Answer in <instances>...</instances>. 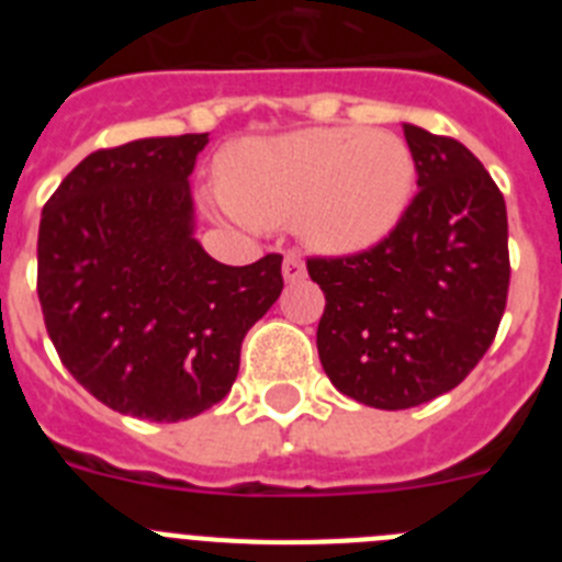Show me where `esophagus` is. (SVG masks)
Returning a JSON list of instances; mask_svg holds the SVG:
<instances>
[{"instance_id": "esophagus-1", "label": "esophagus", "mask_w": 562, "mask_h": 562, "mask_svg": "<svg viewBox=\"0 0 562 562\" xmlns=\"http://www.w3.org/2000/svg\"><path fill=\"white\" fill-rule=\"evenodd\" d=\"M304 278H306L304 258L297 256V252H286V258H284V281H286V284L304 281Z\"/></svg>"}]
</instances>
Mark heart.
<instances>
[{
    "label": "heart",
    "instance_id": "obj_1",
    "mask_svg": "<svg viewBox=\"0 0 562 562\" xmlns=\"http://www.w3.org/2000/svg\"><path fill=\"white\" fill-rule=\"evenodd\" d=\"M220 182V207L238 222H295L315 252L357 256L396 231L414 200L416 162L391 132L295 128L227 146Z\"/></svg>",
    "mask_w": 562,
    "mask_h": 562
}]
</instances>
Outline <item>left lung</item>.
Returning <instances> with one entry per match:
<instances>
[{
    "label": "left lung",
    "mask_w": 562,
    "mask_h": 562,
    "mask_svg": "<svg viewBox=\"0 0 562 562\" xmlns=\"http://www.w3.org/2000/svg\"><path fill=\"white\" fill-rule=\"evenodd\" d=\"M419 193L385 241L310 258L326 295L317 355L340 394L380 411L456 389L490 349L509 290L506 205L470 148L402 123Z\"/></svg>",
    "instance_id": "1"
}]
</instances>
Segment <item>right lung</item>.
<instances>
[{"label":"right lung","mask_w":562,"mask_h":562,"mask_svg":"<svg viewBox=\"0 0 562 562\" xmlns=\"http://www.w3.org/2000/svg\"><path fill=\"white\" fill-rule=\"evenodd\" d=\"M207 134L83 157L38 225V301L67 371L117 414L180 422L225 400L247 329L284 290L281 256L227 267L196 241Z\"/></svg>","instance_id":"right-lung-1"}]
</instances>
